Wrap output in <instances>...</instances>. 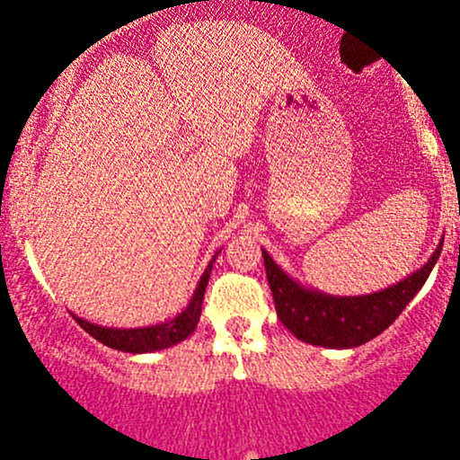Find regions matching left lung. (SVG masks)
<instances>
[{
  "mask_svg": "<svg viewBox=\"0 0 460 460\" xmlns=\"http://www.w3.org/2000/svg\"><path fill=\"white\" fill-rule=\"evenodd\" d=\"M441 246L443 243H438L428 262L401 282L384 291L352 297H337L302 287L297 279L284 273L264 249L262 258L279 322L297 340L323 348H357L381 335L401 315L410 299L421 291L441 255Z\"/></svg>",
  "mask_w": 460,
  "mask_h": 460,
  "instance_id": "8db88e82",
  "label": "left lung"
}]
</instances>
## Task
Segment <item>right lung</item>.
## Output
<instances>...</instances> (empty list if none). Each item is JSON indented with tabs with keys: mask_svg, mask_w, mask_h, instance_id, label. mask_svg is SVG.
I'll list each match as a JSON object with an SVG mask.
<instances>
[{
	"mask_svg": "<svg viewBox=\"0 0 460 460\" xmlns=\"http://www.w3.org/2000/svg\"><path fill=\"white\" fill-rule=\"evenodd\" d=\"M217 253L209 260L205 273L200 275V282H198L196 291H193L190 304L182 313H178L173 319L156 323V326H143V328H110V326H99V323H92L88 319L76 317L72 313V317L76 319L81 328L85 332H90L96 341L105 344L108 348L123 352H134V355H141V352H154L163 350V348H172L181 344L182 340L191 335L196 331L198 322H200V311H202V297H205L207 282H209L211 269H214Z\"/></svg>",
	"mask_w": 460,
	"mask_h": 460,
	"instance_id": "right-lung-1",
	"label": "right lung"
}]
</instances>
